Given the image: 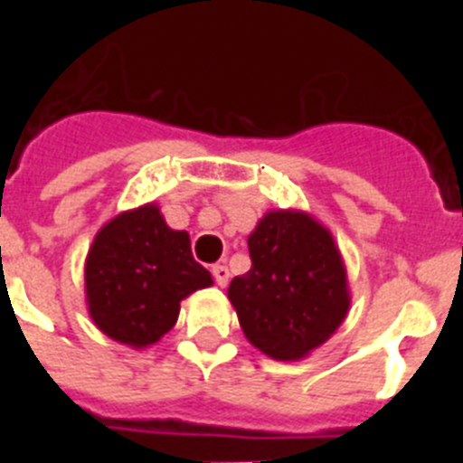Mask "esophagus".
<instances>
[{
    "mask_svg": "<svg viewBox=\"0 0 463 463\" xmlns=\"http://www.w3.org/2000/svg\"><path fill=\"white\" fill-rule=\"evenodd\" d=\"M211 273H213V278H215V282H218L220 288H224V285L229 282V269L224 267V264H215V267L211 269Z\"/></svg>",
    "mask_w": 463,
    "mask_h": 463,
    "instance_id": "obj_1",
    "label": "esophagus"
}]
</instances>
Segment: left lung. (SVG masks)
Returning a JSON list of instances; mask_svg holds the SVG:
<instances>
[{
    "instance_id": "1",
    "label": "left lung",
    "mask_w": 463,
    "mask_h": 463,
    "mask_svg": "<svg viewBox=\"0 0 463 463\" xmlns=\"http://www.w3.org/2000/svg\"><path fill=\"white\" fill-rule=\"evenodd\" d=\"M252 267L227 297L245 338L278 362L304 359L345 320L347 273L329 229L304 211H271L248 236Z\"/></svg>"
}]
</instances>
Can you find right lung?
Here are the masks:
<instances>
[{
    "label": "right lung",
    "instance_id": "add662e5",
    "mask_svg": "<svg viewBox=\"0 0 463 463\" xmlns=\"http://www.w3.org/2000/svg\"><path fill=\"white\" fill-rule=\"evenodd\" d=\"M213 285L194 261L190 234L165 222L155 203L125 211L97 232L85 260V301L99 331L129 347L165 336L181 301Z\"/></svg>",
    "mask_w": 463,
    "mask_h": 463
}]
</instances>
